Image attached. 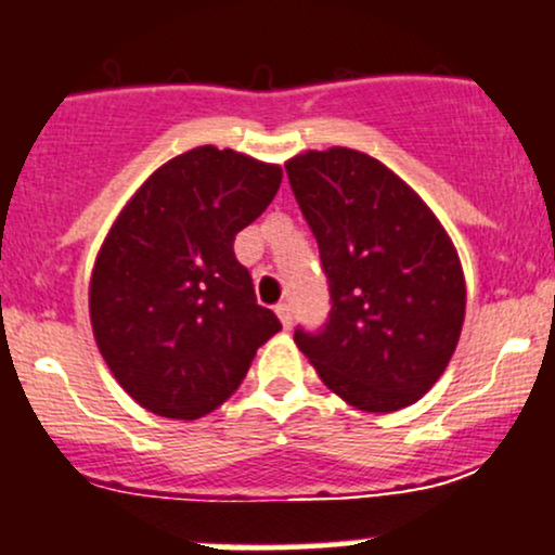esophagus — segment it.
<instances>
[{
    "mask_svg": "<svg viewBox=\"0 0 555 555\" xmlns=\"http://www.w3.org/2000/svg\"><path fill=\"white\" fill-rule=\"evenodd\" d=\"M276 317H279V322H282L284 330H289V326H293V308H289L287 302H279Z\"/></svg>",
    "mask_w": 555,
    "mask_h": 555,
    "instance_id": "1",
    "label": "esophagus"
}]
</instances>
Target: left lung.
<instances>
[{"label":"left lung","mask_w":555,"mask_h":555,"mask_svg":"<svg viewBox=\"0 0 555 555\" xmlns=\"http://www.w3.org/2000/svg\"><path fill=\"white\" fill-rule=\"evenodd\" d=\"M289 185L319 242L332 311L295 343L322 383L364 412H396L444 375L465 319L457 249L383 162L332 145L287 162Z\"/></svg>","instance_id":"obj_1"}]
</instances>
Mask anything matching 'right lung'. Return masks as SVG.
Here are the masks:
<instances>
[{
	"instance_id": "obj_1",
	"label": "right lung",
	"mask_w": 555,
	"mask_h": 555,
	"mask_svg": "<svg viewBox=\"0 0 555 555\" xmlns=\"http://www.w3.org/2000/svg\"><path fill=\"white\" fill-rule=\"evenodd\" d=\"M279 185V165L199 145L151 172L116 215L92 266L90 322L111 375L143 410L209 415L282 330L233 255Z\"/></svg>"
}]
</instances>
